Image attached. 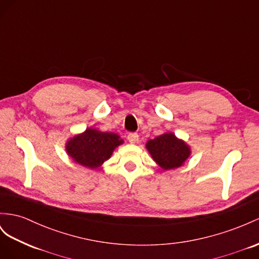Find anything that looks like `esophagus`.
I'll return each mask as SVG.
<instances>
[{
  "label": "esophagus",
  "mask_w": 259,
  "mask_h": 259,
  "mask_svg": "<svg viewBox=\"0 0 259 259\" xmlns=\"http://www.w3.org/2000/svg\"><path fill=\"white\" fill-rule=\"evenodd\" d=\"M128 140H129V142L132 143V144L137 143V142L139 141V136H138V134H129V135H128Z\"/></svg>",
  "instance_id": "1"
}]
</instances>
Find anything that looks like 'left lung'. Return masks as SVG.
I'll return each mask as SVG.
<instances>
[{"instance_id":"left-lung-1","label":"left lung","mask_w":259,"mask_h":259,"mask_svg":"<svg viewBox=\"0 0 259 259\" xmlns=\"http://www.w3.org/2000/svg\"><path fill=\"white\" fill-rule=\"evenodd\" d=\"M153 161L164 170L181 167L191 154L189 145L173 132H165L145 144Z\"/></svg>"}]
</instances>
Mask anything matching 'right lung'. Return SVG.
<instances>
[{"label":"right lung","instance_id":"right-lung-1","mask_svg":"<svg viewBox=\"0 0 259 259\" xmlns=\"http://www.w3.org/2000/svg\"><path fill=\"white\" fill-rule=\"evenodd\" d=\"M122 143V139L114 132L86 128L82 134H77L66 140L65 150L78 165L97 169L104 162L109 160L112 152Z\"/></svg>","mask_w":259,"mask_h":259}]
</instances>
